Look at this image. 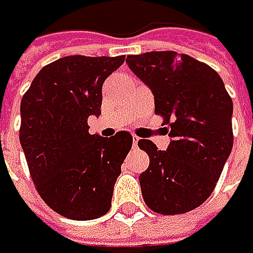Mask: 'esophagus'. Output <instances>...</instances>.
<instances>
[{
  "instance_id": "1",
  "label": "esophagus",
  "mask_w": 253,
  "mask_h": 253,
  "mask_svg": "<svg viewBox=\"0 0 253 253\" xmlns=\"http://www.w3.org/2000/svg\"><path fill=\"white\" fill-rule=\"evenodd\" d=\"M138 142H139V138L133 135V147H138Z\"/></svg>"
}]
</instances>
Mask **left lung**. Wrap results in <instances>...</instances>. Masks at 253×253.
I'll return each mask as SVG.
<instances>
[{"label":"left lung","mask_w":253,"mask_h":253,"mask_svg":"<svg viewBox=\"0 0 253 253\" xmlns=\"http://www.w3.org/2000/svg\"><path fill=\"white\" fill-rule=\"evenodd\" d=\"M126 63L151 89L171 136L167 151L138 142L150 157L139 175L142 198L159 214L187 213L211 195L229 157L232 100L217 72L186 53L145 52Z\"/></svg>","instance_id":"8db88e82"}]
</instances>
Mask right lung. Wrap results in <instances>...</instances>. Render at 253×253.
<instances>
[{
  "instance_id": "obj_1",
  "label": "right lung",
  "mask_w": 253,
  "mask_h": 253,
  "mask_svg": "<svg viewBox=\"0 0 253 253\" xmlns=\"http://www.w3.org/2000/svg\"><path fill=\"white\" fill-rule=\"evenodd\" d=\"M120 57L70 55L44 66L21 102L19 139L42 200L58 214L91 220L111 209L114 184L132 148V135H89L99 117L105 79Z\"/></svg>"
}]
</instances>
